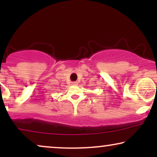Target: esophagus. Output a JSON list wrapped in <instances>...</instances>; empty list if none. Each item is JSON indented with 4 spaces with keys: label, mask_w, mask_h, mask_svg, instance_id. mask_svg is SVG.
<instances>
[{
    "label": "esophagus",
    "mask_w": 157,
    "mask_h": 157,
    "mask_svg": "<svg viewBox=\"0 0 157 157\" xmlns=\"http://www.w3.org/2000/svg\"><path fill=\"white\" fill-rule=\"evenodd\" d=\"M72 84L73 85H77V84H78V82H77V81H74V82H72Z\"/></svg>",
    "instance_id": "34e87169"
}]
</instances>
